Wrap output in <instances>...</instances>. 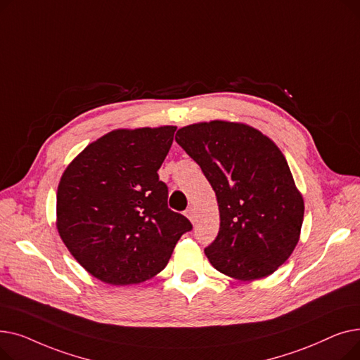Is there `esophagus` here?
Instances as JSON below:
<instances>
[{"mask_svg":"<svg viewBox=\"0 0 360 360\" xmlns=\"http://www.w3.org/2000/svg\"><path fill=\"white\" fill-rule=\"evenodd\" d=\"M185 216H186L188 219H190L191 221H194V217H195V212H194L193 207H190V209H188V210L185 212Z\"/></svg>","mask_w":360,"mask_h":360,"instance_id":"1","label":"esophagus"}]
</instances>
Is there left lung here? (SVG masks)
Instances as JSON below:
<instances>
[{
	"instance_id": "1",
	"label": "left lung",
	"mask_w": 360,
	"mask_h": 360,
	"mask_svg": "<svg viewBox=\"0 0 360 360\" xmlns=\"http://www.w3.org/2000/svg\"><path fill=\"white\" fill-rule=\"evenodd\" d=\"M175 140L217 197L220 229L204 250L212 266L242 281L273 274L293 252L305 210L280 148L261 131L226 121L186 125Z\"/></svg>"
}]
</instances>
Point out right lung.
Returning <instances> with one entry per match:
<instances>
[{
    "instance_id": "add662e5",
    "label": "right lung",
    "mask_w": 360,
    "mask_h": 360,
    "mask_svg": "<svg viewBox=\"0 0 360 360\" xmlns=\"http://www.w3.org/2000/svg\"><path fill=\"white\" fill-rule=\"evenodd\" d=\"M176 127L115 129L89 144L61 176L56 228L93 277L125 286L160 273L193 229L167 207L158 170Z\"/></svg>"
}]
</instances>
